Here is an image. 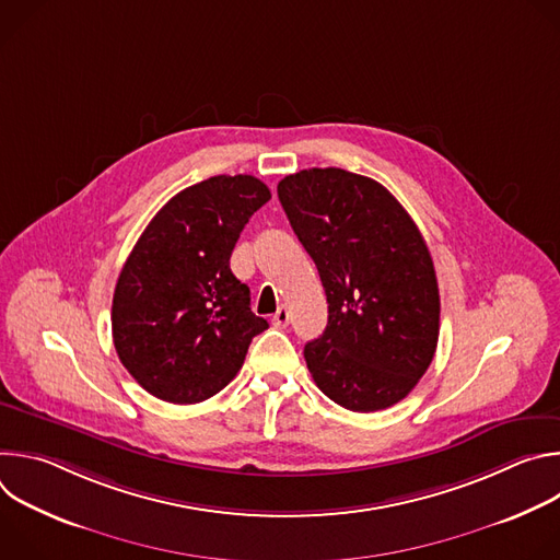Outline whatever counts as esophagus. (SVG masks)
I'll return each instance as SVG.
<instances>
[{"label":"esophagus","instance_id":"34e87169","mask_svg":"<svg viewBox=\"0 0 560 560\" xmlns=\"http://www.w3.org/2000/svg\"><path fill=\"white\" fill-rule=\"evenodd\" d=\"M288 324H290V310H288L285 305H281V307L275 312V316H272V326H277V328H288Z\"/></svg>","mask_w":560,"mask_h":560}]
</instances>
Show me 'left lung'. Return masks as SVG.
<instances>
[{
  "label": "left lung",
  "mask_w": 560,
  "mask_h": 560,
  "mask_svg": "<svg viewBox=\"0 0 560 560\" xmlns=\"http://www.w3.org/2000/svg\"><path fill=\"white\" fill-rule=\"evenodd\" d=\"M328 296V326L305 343L307 370L352 412L385 410L430 368L439 341V283L412 217L378 182L307 168L277 186Z\"/></svg>",
  "instance_id": "left-lung-1"
}]
</instances>
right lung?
I'll list each match as a JSON object with an SVG mask.
<instances>
[{
    "label": "right lung",
    "instance_id": "1",
    "mask_svg": "<svg viewBox=\"0 0 560 560\" xmlns=\"http://www.w3.org/2000/svg\"><path fill=\"white\" fill-rule=\"evenodd\" d=\"M270 197L253 175H217L175 195L141 232L115 285L113 341L152 396L206 401L268 328L250 310V288L232 275L230 255Z\"/></svg>",
    "mask_w": 560,
    "mask_h": 560
}]
</instances>
